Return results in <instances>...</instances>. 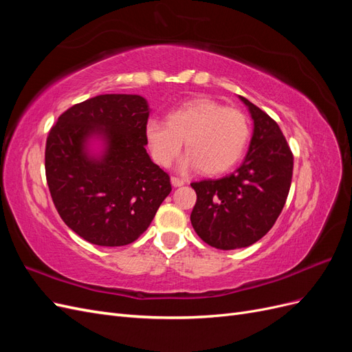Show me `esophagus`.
Returning <instances> with one entry per match:
<instances>
[{
    "label": "esophagus",
    "instance_id": "34e87169",
    "mask_svg": "<svg viewBox=\"0 0 352 352\" xmlns=\"http://www.w3.org/2000/svg\"><path fill=\"white\" fill-rule=\"evenodd\" d=\"M170 180H172V185L175 186V188H177V186H182V185H185V180L184 179H179V177H172V179H170Z\"/></svg>",
    "mask_w": 352,
    "mask_h": 352
}]
</instances>
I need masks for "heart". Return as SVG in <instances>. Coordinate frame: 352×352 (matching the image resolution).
<instances>
[{"label":"heart","instance_id":"1","mask_svg":"<svg viewBox=\"0 0 352 352\" xmlns=\"http://www.w3.org/2000/svg\"><path fill=\"white\" fill-rule=\"evenodd\" d=\"M145 136L153 157L168 166L182 151L180 170L201 168L206 175L225 173L242 157L250 138V122L241 110L223 107L210 98L190 100L167 114V122L150 119Z\"/></svg>","mask_w":352,"mask_h":352}]
</instances>
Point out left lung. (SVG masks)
<instances>
[{
  "label": "left lung",
  "mask_w": 352,
  "mask_h": 352,
  "mask_svg": "<svg viewBox=\"0 0 352 352\" xmlns=\"http://www.w3.org/2000/svg\"><path fill=\"white\" fill-rule=\"evenodd\" d=\"M254 123L248 153L235 172L190 184L197 192L190 223L217 250L250 247L278 220L289 194L294 157L269 114L239 95Z\"/></svg>",
  "instance_id": "left-lung-1"
}]
</instances>
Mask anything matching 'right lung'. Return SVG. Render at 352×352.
<instances>
[{
  "label": "right lung",
  "instance_id": "obj_1",
  "mask_svg": "<svg viewBox=\"0 0 352 352\" xmlns=\"http://www.w3.org/2000/svg\"><path fill=\"white\" fill-rule=\"evenodd\" d=\"M150 111L141 95L105 94L73 105L50 131V192L63 221L85 241L132 243L172 190L145 150Z\"/></svg>",
  "mask_w": 352,
  "mask_h": 352
}]
</instances>
